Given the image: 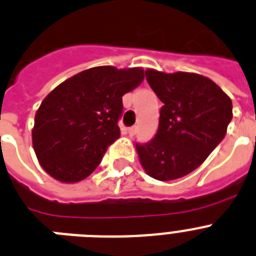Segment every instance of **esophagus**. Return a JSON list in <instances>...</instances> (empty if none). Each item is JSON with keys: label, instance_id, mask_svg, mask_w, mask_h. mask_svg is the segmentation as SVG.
<instances>
[{"label": "esophagus", "instance_id": "esophagus-1", "mask_svg": "<svg viewBox=\"0 0 256 256\" xmlns=\"http://www.w3.org/2000/svg\"><path fill=\"white\" fill-rule=\"evenodd\" d=\"M137 130H138V126H130V128H128V133H130V136H133V134H136Z\"/></svg>", "mask_w": 256, "mask_h": 256}]
</instances>
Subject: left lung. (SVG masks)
Masks as SVG:
<instances>
[{
	"label": "left lung",
	"mask_w": 256,
	"mask_h": 256,
	"mask_svg": "<svg viewBox=\"0 0 256 256\" xmlns=\"http://www.w3.org/2000/svg\"><path fill=\"white\" fill-rule=\"evenodd\" d=\"M145 76L163 106L155 136L137 142V152L152 178L176 180L200 167L222 142L233 116L232 101L198 74L148 70Z\"/></svg>",
	"instance_id": "left-lung-1"
}]
</instances>
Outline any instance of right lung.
Instances as JSON below:
<instances>
[{
  "mask_svg": "<svg viewBox=\"0 0 256 256\" xmlns=\"http://www.w3.org/2000/svg\"><path fill=\"white\" fill-rule=\"evenodd\" d=\"M142 80V68L102 66L85 70L50 92L37 110L32 130L44 170L62 182L88 178L119 138L123 96Z\"/></svg>",
  "mask_w": 256,
  "mask_h": 256,
  "instance_id": "obj_1",
  "label": "right lung"
}]
</instances>
